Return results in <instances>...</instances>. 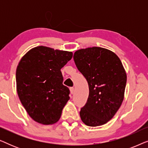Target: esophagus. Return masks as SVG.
<instances>
[{"instance_id": "1", "label": "esophagus", "mask_w": 148, "mask_h": 148, "mask_svg": "<svg viewBox=\"0 0 148 148\" xmlns=\"http://www.w3.org/2000/svg\"><path fill=\"white\" fill-rule=\"evenodd\" d=\"M70 92H71V94H73V92H74V88H70Z\"/></svg>"}]
</instances>
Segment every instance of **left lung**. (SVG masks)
<instances>
[{
    "mask_svg": "<svg viewBox=\"0 0 148 148\" xmlns=\"http://www.w3.org/2000/svg\"><path fill=\"white\" fill-rule=\"evenodd\" d=\"M73 59L89 86L81 119L90 127L104 125L114 116L124 99L127 75L122 62L114 52L100 47L77 50Z\"/></svg>",
    "mask_w": 148,
    "mask_h": 148,
    "instance_id": "obj_1",
    "label": "left lung"
}]
</instances>
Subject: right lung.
I'll return each mask as SVG.
<instances>
[{"instance_id":"add662e5","label":"right lung","mask_w":148,"mask_h":148,"mask_svg":"<svg viewBox=\"0 0 148 148\" xmlns=\"http://www.w3.org/2000/svg\"><path fill=\"white\" fill-rule=\"evenodd\" d=\"M71 52L38 46L23 56L16 71L18 96L30 117L43 125L59 120L69 100L62 84L61 68L72 58Z\"/></svg>"}]
</instances>
